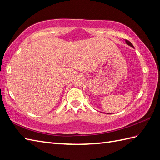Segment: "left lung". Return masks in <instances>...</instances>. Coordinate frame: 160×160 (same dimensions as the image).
Returning <instances> with one entry per match:
<instances>
[{"label":"left lung","instance_id":"left-lung-1","mask_svg":"<svg viewBox=\"0 0 160 160\" xmlns=\"http://www.w3.org/2000/svg\"><path fill=\"white\" fill-rule=\"evenodd\" d=\"M125 42H126V43L127 44V45H128L129 46H130V47H132V48H134V46H133V45H132L131 42L129 41H128V40H126L125 39ZM104 113H105V112H104ZM107 114H110V113H107Z\"/></svg>","mask_w":160,"mask_h":160}]
</instances>
